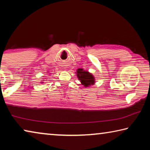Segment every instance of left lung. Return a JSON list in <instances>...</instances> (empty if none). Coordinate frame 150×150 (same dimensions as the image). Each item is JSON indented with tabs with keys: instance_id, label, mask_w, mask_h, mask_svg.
Returning a JSON list of instances; mask_svg holds the SVG:
<instances>
[{
	"instance_id": "1",
	"label": "left lung",
	"mask_w": 150,
	"mask_h": 150,
	"mask_svg": "<svg viewBox=\"0 0 150 150\" xmlns=\"http://www.w3.org/2000/svg\"><path fill=\"white\" fill-rule=\"evenodd\" d=\"M77 77L80 79L82 85L85 87H88L89 85H93L95 83V78L92 74L86 71H83V69H77Z\"/></svg>"
}]
</instances>
